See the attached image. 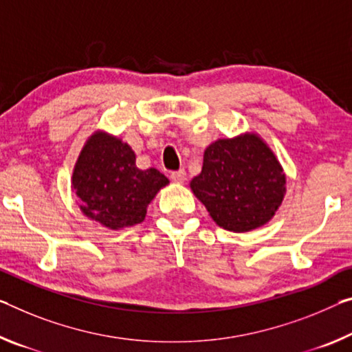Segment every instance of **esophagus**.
<instances>
[{
    "instance_id": "1",
    "label": "esophagus",
    "mask_w": 352,
    "mask_h": 352,
    "mask_svg": "<svg viewBox=\"0 0 352 352\" xmlns=\"http://www.w3.org/2000/svg\"><path fill=\"white\" fill-rule=\"evenodd\" d=\"M170 180L175 182V183H183V182L186 180V170L185 169H180V170H177V172H172Z\"/></svg>"
}]
</instances>
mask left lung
Listing matches in <instances>:
<instances>
[{"label":"left lung","mask_w":352,"mask_h":352,"mask_svg":"<svg viewBox=\"0 0 352 352\" xmlns=\"http://www.w3.org/2000/svg\"><path fill=\"white\" fill-rule=\"evenodd\" d=\"M189 186L217 226L244 233L274 217L285 197L287 177L271 147L248 131L211 142L202 172Z\"/></svg>","instance_id":"1"}]
</instances>
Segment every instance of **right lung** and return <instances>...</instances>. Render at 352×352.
Here are the masks:
<instances>
[{
	"instance_id": "add662e5",
	"label": "right lung",
	"mask_w": 352,
	"mask_h": 352,
	"mask_svg": "<svg viewBox=\"0 0 352 352\" xmlns=\"http://www.w3.org/2000/svg\"><path fill=\"white\" fill-rule=\"evenodd\" d=\"M169 180L158 169H139L133 148L103 130L87 138L74 167L72 191L82 214L109 230L146 219L147 206Z\"/></svg>"
}]
</instances>
